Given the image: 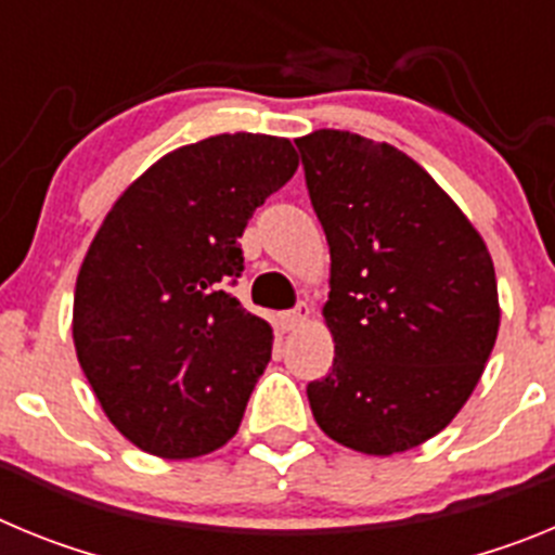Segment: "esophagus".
<instances>
[{
  "label": "esophagus",
  "instance_id": "obj_1",
  "mask_svg": "<svg viewBox=\"0 0 555 555\" xmlns=\"http://www.w3.org/2000/svg\"><path fill=\"white\" fill-rule=\"evenodd\" d=\"M308 320H311V308H308L306 302H300V306L294 308V311L283 313V325H286V331H294V327L306 325Z\"/></svg>",
  "mask_w": 555,
  "mask_h": 555
}]
</instances>
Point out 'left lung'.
Wrapping results in <instances>:
<instances>
[{
	"instance_id": "left-lung-1",
	"label": "left lung",
	"mask_w": 555,
	"mask_h": 555,
	"mask_svg": "<svg viewBox=\"0 0 555 555\" xmlns=\"http://www.w3.org/2000/svg\"><path fill=\"white\" fill-rule=\"evenodd\" d=\"M331 247L336 345L308 384L313 420L366 455L428 442L467 403L500 327L487 244L423 166L347 130L297 139Z\"/></svg>"
}]
</instances>
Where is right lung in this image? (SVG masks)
I'll use <instances>...</instances> for the list:
<instances>
[{
  "mask_svg": "<svg viewBox=\"0 0 555 555\" xmlns=\"http://www.w3.org/2000/svg\"><path fill=\"white\" fill-rule=\"evenodd\" d=\"M297 166L288 139L210 135L152 164L96 230L72 336L102 411L144 453L197 459L242 425L274 336L228 286L249 217Z\"/></svg>",
  "mask_w": 555,
  "mask_h": 555,
  "instance_id": "obj_1",
  "label": "right lung"
}]
</instances>
